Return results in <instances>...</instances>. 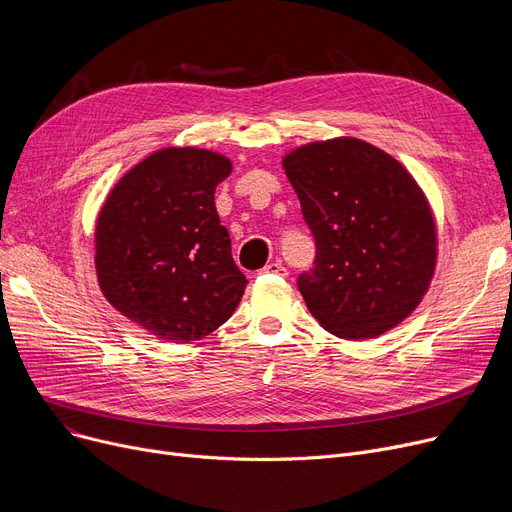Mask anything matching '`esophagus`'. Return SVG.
I'll return each mask as SVG.
<instances>
[{
  "mask_svg": "<svg viewBox=\"0 0 512 512\" xmlns=\"http://www.w3.org/2000/svg\"><path fill=\"white\" fill-rule=\"evenodd\" d=\"M261 272L263 274H274V276H286V267L280 261H272V263H267Z\"/></svg>",
  "mask_w": 512,
  "mask_h": 512,
  "instance_id": "1",
  "label": "esophagus"
}]
</instances>
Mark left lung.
<instances>
[{
  "label": "left lung",
  "instance_id": "8db88e82",
  "mask_svg": "<svg viewBox=\"0 0 512 512\" xmlns=\"http://www.w3.org/2000/svg\"><path fill=\"white\" fill-rule=\"evenodd\" d=\"M282 168L315 236L307 309L342 340L378 338L423 301L438 263L434 209L413 174L355 137L294 147Z\"/></svg>",
  "mask_w": 512,
  "mask_h": 512
}]
</instances>
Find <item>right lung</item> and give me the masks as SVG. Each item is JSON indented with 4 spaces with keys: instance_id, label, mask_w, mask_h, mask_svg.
Masks as SVG:
<instances>
[{
    "instance_id": "1",
    "label": "right lung",
    "mask_w": 512,
    "mask_h": 512,
    "mask_svg": "<svg viewBox=\"0 0 512 512\" xmlns=\"http://www.w3.org/2000/svg\"><path fill=\"white\" fill-rule=\"evenodd\" d=\"M232 161L211 149L166 147L132 166L95 222L97 282L118 313L166 342L218 330L249 280L215 211Z\"/></svg>"
}]
</instances>
